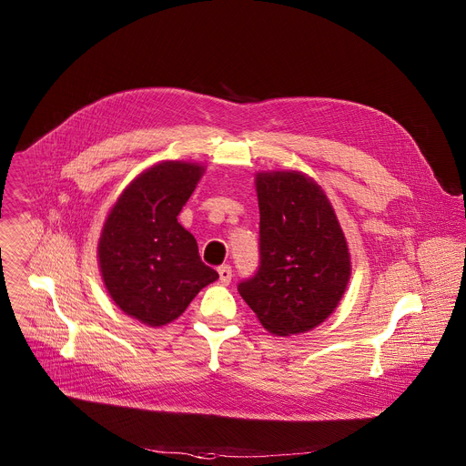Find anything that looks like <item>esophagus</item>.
Instances as JSON below:
<instances>
[{"label": "esophagus", "mask_w": 466, "mask_h": 466, "mask_svg": "<svg viewBox=\"0 0 466 466\" xmlns=\"http://www.w3.org/2000/svg\"><path fill=\"white\" fill-rule=\"evenodd\" d=\"M218 273H219V280L223 284H228L232 280V268H230V265H221V268L218 269Z\"/></svg>", "instance_id": "1"}]
</instances>
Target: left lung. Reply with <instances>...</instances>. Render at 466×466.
<instances>
[{
    "mask_svg": "<svg viewBox=\"0 0 466 466\" xmlns=\"http://www.w3.org/2000/svg\"><path fill=\"white\" fill-rule=\"evenodd\" d=\"M256 193L259 265L238 291L271 334H302L334 311L347 289V239L324 191L306 175L259 173Z\"/></svg>",
    "mask_w": 466,
    "mask_h": 466,
    "instance_id": "1",
    "label": "left lung"
}]
</instances>
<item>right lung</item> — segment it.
I'll return each mask as SVG.
<instances>
[{
	"mask_svg": "<svg viewBox=\"0 0 466 466\" xmlns=\"http://www.w3.org/2000/svg\"><path fill=\"white\" fill-rule=\"evenodd\" d=\"M203 171L189 162H162L144 171L121 193L103 227L99 268L106 291L144 324L175 320L219 279L177 221Z\"/></svg>",
	"mask_w": 466,
	"mask_h": 466,
	"instance_id": "obj_1",
	"label": "right lung"
}]
</instances>
